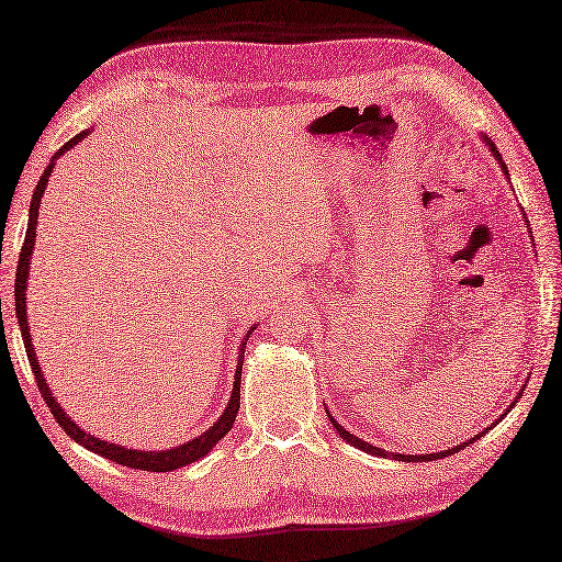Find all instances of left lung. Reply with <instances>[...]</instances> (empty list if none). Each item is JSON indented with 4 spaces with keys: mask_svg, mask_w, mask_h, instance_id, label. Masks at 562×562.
<instances>
[{
    "mask_svg": "<svg viewBox=\"0 0 562 562\" xmlns=\"http://www.w3.org/2000/svg\"><path fill=\"white\" fill-rule=\"evenodd\" d=\"M483 142H485V145H487V149H491L493 151V157L497 159V164L499 166H503V171H505V176H507V166H505V161H503V157H499V151H497V147L493 145V142L491 139H487V137H483ZM524 391V389H521ZM521 391H519V396H521ZM517 396V398H519ZM517 403V401H515ZM515 403H512V405H515ZM512 405H509V408H512ZM328 413V411H326ZM328 417H330V425L333 427H336L338 429V435L345 439V441H348V445H352V447H357V449H362V451H367V453H374V457H393V459H398V461H435V459H445V457H451V453H457V451H461L465 445H469V441H473V439H479V437H473V439H469V441H463V445H459V447H453V449H447V451H437V453H420V457H408V453H389V451H384V449H379V447H372V445H367V441H362V439H357L355 435H350L348 432V429H342L340 427V423H336V417H333L330 413H328ZM499 420H503V417H499ZM497 420V423H499ZM495 423V425H497Z\"/></svg>",
    "mask_w": 562,
    "mask_h": 562,
    "instance_id": "obj_1",
    "label": "left lung"
}]
</instances>
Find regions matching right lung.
<instances>
[{
  "label": "right lung",
  "instance_id": "right-lung-1",
  "mask_svg": "<svg viewBox=\"0 0 562 562\" xmlns=\"http://www.w3.org/2000/svg\"><path fill=\"white\" fill-rule=\"evenodd\" d=\"M89 135V130H83V133L71 137L67 145L59 147L55 151L53 161L47 164V169L43 171L38 186H35V193L31 200V210H29V229H26V241L21 246V256H19V268H16V288H14V296H16V318H19V326H21V338L23 345H26V355H29V362L33 369V376H35V384H38V391L43 393V398L47 403V408L55 415L57 425L65 429V432L79 441L81 447H87L89 451L99 453V457L111 459L115 463H123L127 469H139V471H154V473H166V471H176L181 469V465L193 463L202 457H207L210 449L217 445V441L229 432L234 420H236V413H238V401H241V364H244V348H246V340L254 328L246 333V338L241 342V355H238V364H236V374H234V389H232V398L226 403V411L222 413V417L217 423H214L207 432H202L200 437L186 441L181 447H173V449H164V451H139V449H125V447H117L111 445V441L99 439L93 435H87L83 429L77 427V423L71 420V417L59 408L53 391L47 389L43 372H41V364H38V357L33 352V345H31V333H29V316H26V282H29V268H31V256H33V246H35V224H38V210H41V198L45 193V186H47V178H50L53 169H55V159L59 154H65L67 149H71L81 142L83 137Z\"/></svg>",
  "mask_w": 562,
  "mask_h": 562
}]
</instances>
